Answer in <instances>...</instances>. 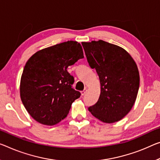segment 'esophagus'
I'll use <instances>...</instances> for the list:
<instances>
[{"instance_id": "esophagus-1", "label": "esophagus", "mask_w": 160, "mask_h": 160, "mask_svg": "<svg viewBox=\"0 0 160 160\" xmlns=\"http://www.w3.org/2000/svg\"><path fill=\"white\" fill-rule=\"evenodd\" d=\"M86 92H87V89H84L83 91H82V92H81V94H82V96H84V94H86Z\"/></svg>"}]
</instances>
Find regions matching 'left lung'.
<instances>
[{"instance_id": "obj_1", "label": "left lung", "mask_w": 160, "mask_h": 160, "mask_svg": "<svg viewBox=\"0 0 160 160\" xmlns=\"http://www.w3.org/2000/svg\"><path fill=\"white\" fill-rule=\"evenodd\" d=\"M90 67L95 68L101 83L99 99L88 107L93 116L104 123H114L130 112L139 87L137 66L120 46L102 40L83 42Z\"/></svg>"}]
</instances>
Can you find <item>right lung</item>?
<instances>
[{"label":"right lung","instance_id":"obj_1","mask_svg":"<svg viewBox=\"0 0 160 160\" xmlns=\"http://www.w3.org/2000/svg\"><path fill=\"white\" fill-rule=\"evenodd\" d=\"M83 58L81 44L68 41L38 51L27 61L20 95L36 122L52 126L67 116L72 103L81 96L72 88L74 78L67 68Z\"/></svg>","mask_w":160,"mask_h":160}]
</instances>
